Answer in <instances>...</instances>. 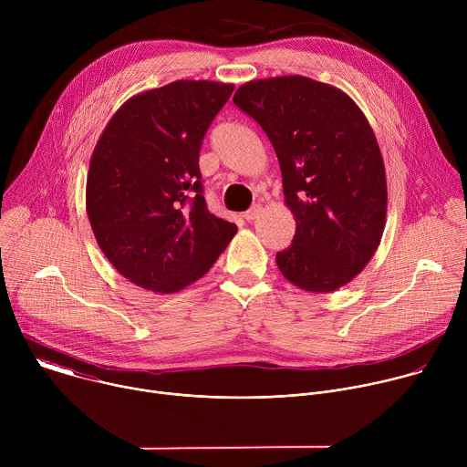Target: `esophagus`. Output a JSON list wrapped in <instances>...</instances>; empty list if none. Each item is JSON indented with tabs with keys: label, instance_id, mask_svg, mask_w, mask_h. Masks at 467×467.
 Wrapping results in <instances>:
<instances>
[{
	"label": "esophagus",
	"instance_id": "esophagus-1",
	"mask_svg": "<svg viewBox=\"0 0 467 467\" xmlns=\"http://www.w3.org/2000/svg\"><path fill=\"white\" fill-rule=\"evenodd\" d=\"M260 213H262V207H260V205H253L249 211L244 213V218H245L247 222H253V220H256V218L260 216Z\"/></svg>",
	"mask_w": 467,
	"mask_h": 467
}]
</instances>
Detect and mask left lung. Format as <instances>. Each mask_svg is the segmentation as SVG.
<instances>
[{"instance_id":"8db88e82","label":"left lung","mask_w":467,"mask_h":467,"mask_svg":"<svg viewBox=\"0 0 467 467\" xmlns=\"http://www.w3.org/2000/svg\"><path fill=\"white\" fill-rule=\"evenodd\" d=\"M234 105L268 135L296 220L275 260L286 281L312 294L351 283L375 254L388 207L384 161L360 107L340 88L303 76L244 83Z\"/></svg>"}]
</instances>
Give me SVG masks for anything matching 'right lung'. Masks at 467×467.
I'll use <instances>...</instances> for the list:
<instances>
[{"label":"right lung","mask_w":467,"mask_h":467,"mask_svg":"<svg viewBox=\"0 0 467 467\" xmlns=\"http://www.w3.org/2000/svg\"><path fill=\"white\" fill-rule=\"evenodd\" d=\"M234 85L181 79L129 98L109 119L87 177L103 254L132 285L173 294L202 279L238 227L209 213L199 150Z\"/></svg>","instance_id":"1"}]
</instances>
